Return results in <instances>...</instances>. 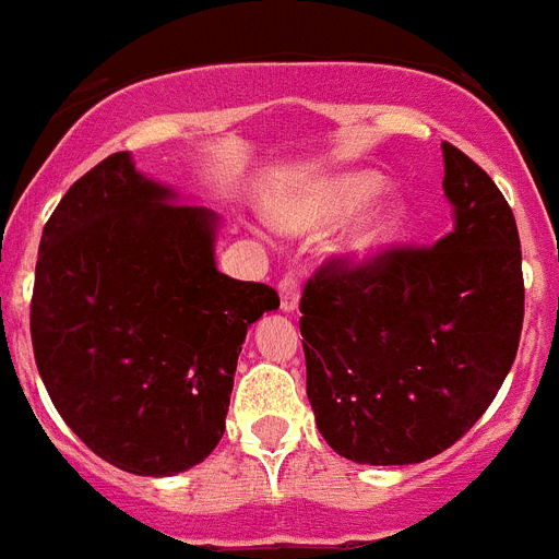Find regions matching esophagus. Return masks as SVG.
<instances>
[{
    "label": "esophagus",
    "mask_w": 559,
    "mask_h": 559,
    "mask_svg": "<svg viewBox=\"0 0 559 559\" xmlns=\"http://www.w3.org/2000/svg\"><path fill=\"white\" fill-rule=\"evenodd\" d=\"M280 308L285 310V313H294L296 308H299V280L290 274H285L283 280H280Z\"/></svg>",
    "instance_id": "1"
}]
</instances>
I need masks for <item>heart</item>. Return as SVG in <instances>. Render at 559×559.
Returning <instances> with one entry per match:
<instances>
[{"label":"heart","mask_w":559,"mask_h":559,"mask_svg":"<svg viewBox=\"0 0 559 559\" xmlns=\"http://www.w3.org/2000/svg\"><path fill=\"white\" fill-rule=\"evenodd\" d=\"M383 190H386V179L374 170L335 173L330 179L319 181L313 190L302 192L285 204H276L271 215H274V224L280 229L294 231V235L322 231L372 204ZM406 206L397 199H386L349 226L341 251L353 260H367V257L378 254L389 243H394V237L406 226Z\"/></svg>","instance_id":"b5f03b06"}]
</instances>
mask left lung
Returning <instances> with one entry per match:
<instances>
[{
	"label": "left lung",
	"mask_w": 559,
	"mask_h": 559,
	"mask_svg": "<svg viewBox=\"0 0 559 559\" xmlns=\"http://www.w3.org/2000/svg\"><path fill=\"white\" fill-rule=\"evenodd\" d=\"M453 229L428 249L330 260L305 285L302 347L316 426L358 464H417L476 426L523 328L521 237L496 181L451 142Z\"/></svg>",
	"instance_id": "left-lung-1"
}]
</instances>
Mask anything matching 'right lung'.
<instances>
[{
  "instance_id": "add662e5",
  "label": "right lung",
  "mask_w": 559,
  "mask_h": 559,
  "mask_svg": "<svg viewBox=\"0 0 559 559\" xmlns=\"http://www.w3.org/2000/svg\"><path fill=\"white\" fill-rule=\"evenodd\" d=\"M111 153L49 215L29 335L52 406L108 464L173 476L224 437L246 330L280 296L215 265L218 215Z\"/></svg>"
}]
</instances>
